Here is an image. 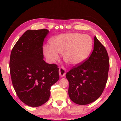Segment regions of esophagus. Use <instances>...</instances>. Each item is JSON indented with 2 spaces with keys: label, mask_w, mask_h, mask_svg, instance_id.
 <instances>
[{
  "label": "esophagus",
  "mask_w": 121,
  "mask_h": 121,
  "mask_svg": "<svg viewBox=\"0 0 121 121\" xmlns=\"http://www.w3.org/2000/svg\"><path fill=\"white\" fill-rule=\"evenodd\" d=\"M59 75H60L61 77H64L65 73H66V70H65V68H64L63 67H61L60 69H59Z\"/></svg>",
  "instance_id": "esophagus-1"
}]
</instances>
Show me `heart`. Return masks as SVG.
<instances>
[{
    "instance_id": "heart-1",
    "label": "heart",
    "mask_w": 121,
    "mask_h": 121,
    "mask_svg": "<svg viewBox=\"0 0 121 121\" xmlns=\"http://www.w3.org/2000/svg\"><path fill=\"white\" fill-rule=\"evenodd\" d=\"M51 46L44 47V54L48 60H58L59 54H63L65 62L72 65L81 64L89 56L93 48V41L88 35L68 33L58 35L50 42Z\"/></svg>"
}]
</instances>
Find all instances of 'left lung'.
Wrapping results in <instances>:
<instances>
[{"instance_id": "1", "label": "left lung", "mask_w": 121, "mask_h": 121, "mask_svg": "<svg viewBox=\"0 0 121 121\" xmlns=\"http://www.w3.org/2000/svg\"><path fill=\"white\" fill-rule=\"evenodd\" d=\"M93 51L86 60L66 73L68 95L75 104L85 105L98 99L108 79L109 60L104 46L95 36Z\"/></svg>"}]
</instances>
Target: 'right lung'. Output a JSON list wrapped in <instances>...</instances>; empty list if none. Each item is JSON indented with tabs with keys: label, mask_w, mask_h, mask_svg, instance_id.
Masks as SVG:
<instances>
[{
	"label": "right lung",
	"mask_w": 121,
	"mask_h": 121,
	"mask_svg": "<svg viewBox=\"0 0 121 121\" xmlns=\"http://www.w3.org/2000/svg\"><path fill=\"white\" fill-rule=\"evenodd\" d=\"M49 31L28 30L12 49L9 61L12 84L21 101L38 107L48 101L51 87L59 79V68L43 60V44Z\"/></svg>",
	"instance_id": "obj_1"
}]
</instances>
